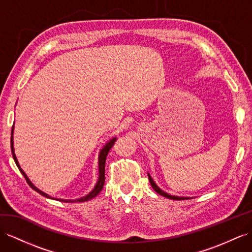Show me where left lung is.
Wrapping results in <instances>:
<instances>
[{
    "instance_id": "obj_1",
    "label": "left lung",
    "mask_w": 252,
    "mask_h": 252,
    "mask_svg": "<svg viewBox=\"0 0 252 252\" xmlns=\"http://www.w3.org/2000/svg\"><path fill=\"white\" fill-rule=\"evenodd\" d=\"M148 178H149V181H150V184H151V186H152V189L156 190L158 193H159V195H162V196H164V197H166V198H168V199H171V200H186V199H191L190 197H180V196H175V195H170V193H168V192H166V191H164L163 189H160L158 186L157 185V183L153 181V179L151 178V176H150V173H148Z\"/></svg>"
}]
</instances>
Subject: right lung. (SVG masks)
Instances as JSON below:
<instances>
[{"label": "right lung", "mask_w": 252, "mask_h": 252, "mask_svg": "<svg viewBox=\"0 0 252 252\" xmlns=\"http://www.w3.org/2000/svg\"><path fill=\"white\" fill-rule=\"evenodd\" d=\"M14 126H15V125L12 126V128H11V138H10V147H11V154H12V158H14V159H15V163H16V165L18 166L19 170H20V172L22 173L23 177L25 178V180H27L28 184H29V185L31 186V188L33 189L34 190H36L37 192H39L40 195H42L43 197L49 198V199L60 200V201H63V202H85V201H88V200H90V199L94 198V197H95L96 195H98V193L102 190V189H103V185H104V182H105V160H106V157H107V154H108L109 149H111V148L113 147V145L115 144V141H116V139H117V137H113L111 140L107 141V143H106L104 146H103V148H102V149L100 150V153H99V158H98V165H99V178H98V181H96V183H95V185H94V188L93 189V190H92V191H89V192L87 193V195L83 196V197H81V198H77V199H57V198L55 199V198H53V197L49 196L48 193H46L44 191L40 190L39 189H37L36 186H35L33 183H32L31 180L28 178L27 173H25V172L22 170V168L20 167V165H19V162H18L17 157H16V154H15V148H14Z\"/></svg>", "instance_id": "obj_1"}]
</instances>
